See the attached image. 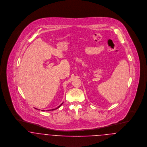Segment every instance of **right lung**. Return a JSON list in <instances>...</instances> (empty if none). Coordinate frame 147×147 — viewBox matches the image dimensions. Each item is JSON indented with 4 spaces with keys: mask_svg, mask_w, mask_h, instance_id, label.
Segmentation results:
<instances>
[{
    "mask_svg": "<svg viewBox=\"0 0 147 147\" xmlns=\"http://www.w3.org/2000/svg\"><path fill=\"white\" fill-rule=\"evenodd\" d=\"M62 104H63V103H62L61 105H59L58 107H57V108H55V109H51V110H55V109H58V108H59V107H60L61 105H62ZM43 111H45V110H43ZM48 111H50V110H49Z\"/></svg>",
    "mask_w": 147,
    "mask_h": 147,
    "instance_id": "add662e5",
    "label": "right lung"
}]
</instances>
